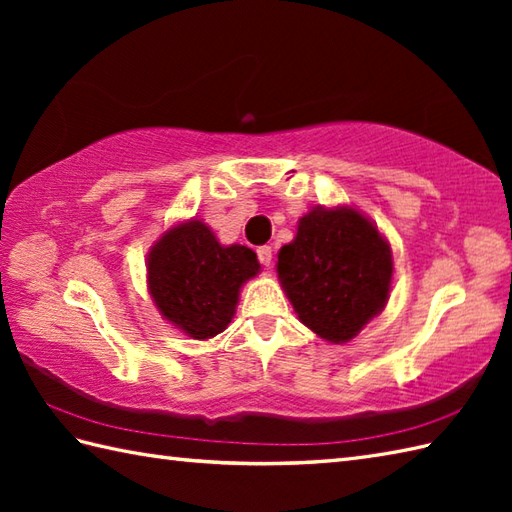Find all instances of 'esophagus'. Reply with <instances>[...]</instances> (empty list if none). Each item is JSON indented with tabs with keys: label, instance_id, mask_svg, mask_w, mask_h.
<instances>
[{
	"label": "esophagus",
	"instance_id": "obj_1",
	"mask_svg": "<svg viewBox=\"0 0 512 512\" xmlns=\"http://www.w3.org/2000/svg\"><path fill=\"white\" fill-rule=\"evenodd\" d=\"M257 257H259V262H262L264 266H270V264H273V248H270V246H259L257 248Z\"/></svg>",
	"mask_w": 512,
	"mask_h": 512
}]
</instances>
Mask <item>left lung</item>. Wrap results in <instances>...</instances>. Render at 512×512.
<instances>
[{
    "label": "left lung",
    "instance_id": "1",
    "mask_svg": "<svg viewBox=\"0 0 512 512\" xmlns=\"http://www.w3.org/2000/svg\"><path fill=\"white\" fill-rule=\"evenodd\" d=\"M277 273L301 323L325 341L347 343L385 308L394 262L365 215L317 206L279 250Z\"/></svg>",
    "mask_w": 512,
    "mask_h": 512
}]
</instances>
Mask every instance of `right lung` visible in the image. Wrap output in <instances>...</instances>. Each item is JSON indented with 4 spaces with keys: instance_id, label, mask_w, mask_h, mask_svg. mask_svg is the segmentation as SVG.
<instances>
[{
    "instance_id": "right-lung-1",
    "label": "right lung",
    "mask_w": 512,
    "mask_h": 512,
    "mask_svg": "<svg viewBox=\"0 0 512 512\" xmlns=\"http://www.w3.org/2000/svg\"><path fill=\"white\" fill-rule=\"evenodd\" d=\"M257 273L253 250L222 246L200 220L169 228L147 257V284L160 314L191 339L226 330L239 288Z\"/></svg>"
}]
</instances>
